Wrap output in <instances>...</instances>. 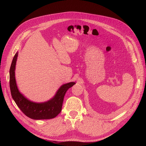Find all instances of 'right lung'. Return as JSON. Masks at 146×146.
Returning <instances> with one entry per match:
<instances>
[{"label": "right lung", "mask_w": 146, "mask_h": 146, "mask_svg": "<svg viewBox=\"0 0 146 146\" xmlns=\"http://www.w3.org/2000/svg\"><path fill=\"white\" fill-rule=\"evenodd\" d=\"M18 52L13 58L9 71V86L14 101L21 111L28 117L33 119H48L55 118L61 112L64 97L67 90L75 83L70 82L61 86L55 96L44 103H35L30 101L23 96L18 89L15 78V69Z\"/></svg>", "instance_id": "right-lung-1"}]
</instances>
